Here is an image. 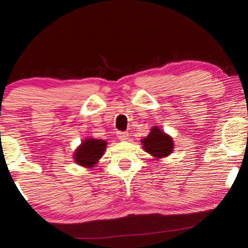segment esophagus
Masks as SVG:
<instances>
[{
  "mask_svg": "<svg viewBox=\"0 0 248 248\" xmlns=\"http://www.w3.org/2000/svg\"><path fill=\"white\" fill-rule=\"evenodd\" d=\"M117 137H118V139L121 141H127L129 138V133L128 132H118L117 133Z\"/></svg>",
  "mask_w": 248,
  "mask_h": 248,
  "instance_id": "obj_1",
  "label": "esophagus"
}]
</instances>
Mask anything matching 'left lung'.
Returning <instances> with one entry per match:
<instances>
[{"label":"left lung","instance_id":"obj_1","mask_svg":"<svg viewBox=\"0 0 248 248\" xmlns=\"http://www.w3.org/2000/svg\"><path fill=\"white\" fill-rule=\"evenodd\" d=\"M141 143L145 152L153 156L155 161L169 156L173 153L175 146L173 138L158 125H153L148 136L141 140Z\"/></svg>","mask_w":248,"mask_h":248}]
</instances>
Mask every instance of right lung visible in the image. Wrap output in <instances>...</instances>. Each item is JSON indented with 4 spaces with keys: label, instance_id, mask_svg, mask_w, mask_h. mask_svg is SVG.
Wrapping results in <instances>:
<instances>
[{
    "label": "right lung",
    "instance_id": "1",
    "mask_svg": "<svg viewBox=\"0 0 248 248\" xmlns=\"http://www.w3.org/2000/svg\"><path fill=\"white\" fill-rule=\"evenodd\" d=\"M107 148V141L95 138H86L75 149L73 159L78 165L85 169H93L98 164L99 159Z\"/></svg>",
    "mask_w": 248,
    "mask_h": 248
}]
</instances>
